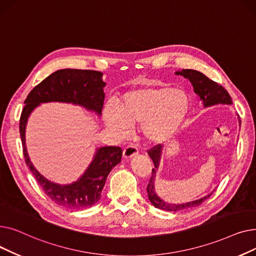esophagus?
Returning a JSON list of instances; mask_svg holds the SVG:
<instances>
[{
    "mask_svg": "<svg viewBox=\"0 0 256 256\" xmlns=\"http://www.w3.org/2000/svg\"><path fill=\"white\" fill-rule=\"evenodd\" d=\"M138 152H139V150H138L137 147L132 146V145H128V146H126V148L124 150L122 156H124V158H130L132 156H136Z\"/></svg>",
    "mask_w": 256,
    "mask_h": 256,
    "instance_id": "34e87169",
    "label": "esophagus"
}]
</instances>
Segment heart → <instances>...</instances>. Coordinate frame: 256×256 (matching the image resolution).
Masks as SVG:
<instances>
[{"mask_svg": "<svg viewBox=\"0 0 256 256\" xmlns=\"http://www.w3.org/2000/svg\"><path fill=\"white\" fill-rule=\"evenodd\" d=\"M190 106L188 94L167 86H145L124 93L117 106L104 110L106 124L118 137H126L130 126L141 124L143 136L162 142L178 130Z\"/></svg>", "mask_w": 256, "mask_h": 256, "instance_id": "obj_1", "label": "heart"}]
</instances>
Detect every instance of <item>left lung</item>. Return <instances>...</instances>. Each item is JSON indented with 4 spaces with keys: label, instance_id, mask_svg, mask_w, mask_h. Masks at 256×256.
Segmentation results:
<instances>
[{
    "label": "left lung",
    "instance_id": "obj_1",
    "mask_svg": "<svg viewBox=\"0 0 256 256\" xmlns=\"http://www.w3.org/2000/svg\"><path fill=\"white\" fill-rule=\"evenodd\" d=\"M176 74L178 76L180 74L186 78H189L191 84L193 85L194 92L200 98V100H202L204 106H210L218 104H232L230 93L225 90V88L219 85L218 83L214 82V80L208 78L202 72L194 70H182V72H176ZM238 121L240 124V118H238ZM162 150H163V146L158 144L154 146L152 150H148V156H150V158L152 160V162L154 164V168H152V178L150 180L148 184H147V194H148V199L152 204V206H154L160 210H169V212H178V210H182L186 208H191L200 206L204 201H206L212 194V192L200 199L190 201V202L180 204H167L156 195V193L154 192V178H156V171L158 167V163L160 160V156H162Z\"/></svg>",
    "mask_w": 256,
    "mask_h": 256
}]
</instances>
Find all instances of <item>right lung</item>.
Returning a JSON list of instances; mask_svg holds the SVG:
<instances>
[{
    "label": "right lung",
    "instance_id": "obj_1",
    "mask_svg": "<svg viewBox=\"0 0 256 256\" xmlns=\"http://www.w3.org/2000/svg\"><path fill=\"white\" fill-rule=\"evenodd\" d=\"M102 72L83 70H60L34 87L24 100L20 119V134L22 152L29 167L44 193L58 206L70 210L87 208L98 202L106 178L111 170L121 162L122 150L118 146H104L96 150L92 162L76 182L59 184L50 182L33 166L26 147V126L30 114L42 102H67L102 114L104 100L102 80Z\"/></svg>",
    "mask_w": 256,
    "mask_h": 256
}]
</instances>
